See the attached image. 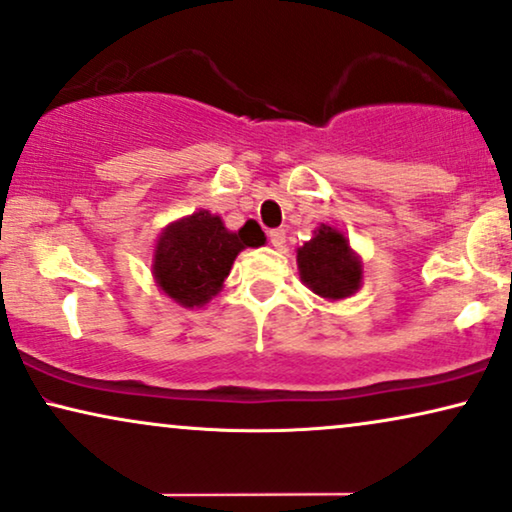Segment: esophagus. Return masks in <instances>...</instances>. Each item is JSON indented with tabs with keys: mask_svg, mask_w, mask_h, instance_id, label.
<instances>
[{
	"mask_svg": "<svg viewBox=\"0 0 512 512\" xmlns=\"http://www.w3.org/2000/svg\"><path fill=\"white\" fill-rule=\"evenodd\" d=\"M268 237H270V244L272 247H284V242H287V232H284V228H272L270 232H268Z\"/></svg>",
	"mask_w": 512,
	"mask_h": 512,
	"instance_id": "34e87169",
	"label": "esophagus"
}]
</instances>
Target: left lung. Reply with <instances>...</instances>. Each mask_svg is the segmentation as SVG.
I'll list each match as a JSON object with an SVG mask.
<instances>
[{
    "instance_id": "8db88e82",
    "label": "left lung",
    "mask_w": 512,
    "mask_h": 512,
    "mask_svg": "<svg viewBox=\"0 0 512 512\" xmlns=\"http://www.w3.org/2000/svg\"><path fill=\"white\" fill-rule=\"evenodd\" d=\"M301 280L322 298H345L355 294L362 282V265L341 232L320 225L315 237L298 249Z\"/></svg>"
}]
</instances>
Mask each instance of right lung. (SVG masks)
Masks as SVG:
<instances>
[{
	"mask_svg": "<svg viewBox=\"0 0 512 512\" xmlns=\"http://www.w3.org/2000/svg\"><path fill=\"white\" fill-rule=\"evenodd\" d=\"M265 237L254 221L228 232L218 216L197 211L169 225L155 249V277L167 296L181 305L207 303L230 275L232 261L244 247H258Z\"/></svg>",
	"mask_w": 512,
	"mask_h": 512,
	"instance_id": "add662e5",
	"label": "right lung"
}]
</instances>
